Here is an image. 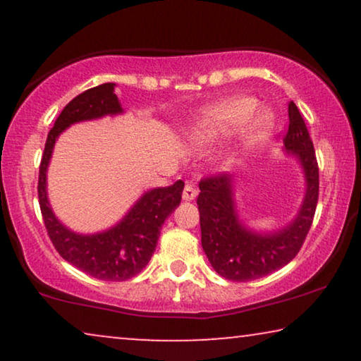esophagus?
Returning a JSON list of instances; mask_svg holds the SVG:
<instances>
[{"mask_svg": "<svg viewBox=\"0 0 361 361\" xmlns=\"http://www.w3.org/2000/svg\"><path fill=\"white\" fill-rule=\"evenodd\" d=\"M197 197V189L194 185H190V184H185V187H184V192H182V199H184L185 202H190V200H194Z\"/></svg>", "mask_w": 361, "mask_h": 361, "instance_id": "1", "label": "esophagus"}]
</instances>
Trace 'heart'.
<instances>
[{
	"instance_id": "b5f03b06",
	"label": "heart",
	"mask_w": 361,
	"mask_h": 361,
	"mask_svg": "<svg viewBox=\"0 0 361 361\" xmlns=\"http://www.w3.org/2000/svg\"><path fill=\"white\" fill-rule=\"evenodd\" d=\"M255 102L250 98H231L214 108L205 120H202L194 130V141L199 145H212L225 136L231 128L253 111ZM268 131V120L258 116L255 120L241 123V137L246 142L259 141Z\"/></svg>"
}]
</instances>
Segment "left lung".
I'll use <instances>...</instances> for the list:
<instances>
[{"label":"left lung","mask_w":361,"mask_h":361,"mask_svg":"<svg viewBox=\"0 0 361 361\" xmlns=\"http://www.w3.org/2000/svg\"><path fill=\"white\" fill-rule=\"evenodd\" d=\"M288 113L289 126L283 141L286 149L299 157L307 182L304 204L293 224L271 235L253 233L238 221L228 174L204 177L199 184L197 205L200 214L202 248L212 268L225 279L246 283L290 263L302 248L314 221L319 200L317 157L304 118L294 102H289Z\"/></svg>","instance_id":"obj_1"}]
</instances>
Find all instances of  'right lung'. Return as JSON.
<instances>
[{
  "label": "right lung",
  "instance_id": "obj_1",
  "mask_svg": "<svg viewBox=\"0 0 361 361\" xmlns=\"http://www.w3.org/2000/svg\"><path fill=\"white\" fill-rule=\"evenodd\" d=\"M121 111L115 83H103L77 95L67 103L49 131L39 166V207L54 248L75 268L102 281L131 279L146 268L156 250L161 226L180 204L184 190V182L177 180L169 187L146 192L120 224L97 235H77L56 219L47 202L46 172L57 136L77 121Z\"/></svg>",
  "mask_w": 361,
  "mask_h": 361
}]
</instances>
